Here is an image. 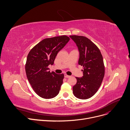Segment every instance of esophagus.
I'll return each mask as SVG.
<instances>
[{
  "label": "esophagus",
  "mask_w": 130,
  "mask_h": 130,
  "mask_svg": "<svg viewBox=\"0 0 130 130\" xmlns=\"http://www.w3.org/2000/svg\"><path fill=\"white\" fill-rule=\"evenodd\" d=\"M64 77H65V78H69L70 77V76H68V75H66V74H64Z\"/></svg>",
  "instance_id": "esophagus-1"
}]
</instances>
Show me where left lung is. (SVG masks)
Segmentation results:
<instances>
[{"label": "left lung", "mask_w": 130, "mask_h": 130, "mask_svg": "<svg viewBox=\"0 0 130 130\" xmlns=\"http://www.w3.org/2000/svg\"><path fill=\"white\" fill-rule=\"evenodd\" d=\"M79 52L78 64L83 66V76L76 77L73 87L74 96L80 99L91 98L97 92L105 76V66L98 47L83 36H71Z\"/></svg>", "instance_id": "left-lung-1"}]
</instances>
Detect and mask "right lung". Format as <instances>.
Wrapping results in <instances>:
<instances>
[{
  "instance_id": "1",
  "label": "right lung",
  "mask_w": 130,
  "mask_h": 130,
  "mask_svg": "<svg viewBox=\"0 0 130 130\" xmlns=\"http://www.w3.org/2000/svg\"><path fill=\"white\" fill-rule=\"evenodd\" d=\"M70 39L66 36L45 39L28 55L25 67L27 78L34 91L43 98H53L59 92L64 75L50 72L48 66L53 65L57 53Z\"/></svg>"
}]
</instances>
